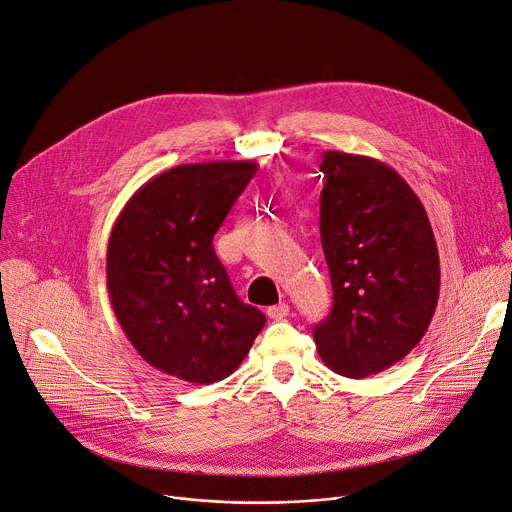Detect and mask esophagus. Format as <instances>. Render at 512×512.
Returning <instances> with one entry per match:
<instances>
[{
    "label": "esophagus",
    "mask_w": 512,
    "mask_h": 512,
    "mask_svg": "<svg viewBox=\"0 0 512 512\" xmlns=\"http://www.w3.org/2000/svg\"><path fill=\"white\" fill-rule=\"evenodd\" d=\"M289 311H291V307L287 305V303H278V305H272V307H268V311H266V315L270 317V319H282V317H287L289 315Z\"/></svg>",
    "instance_id": "34e87169"
}]
</instances>
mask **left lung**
Segmentation results:
<instances>
[{"instance_id": "8db88e82", "label": "left lung", "mask_w": 512, "mask_h": 512, "mask_svg": "<svg viewBox=\"0 0 512 512\" xmlns=\"http://www.w3.org/2000/svg\"><path fill=\"white\" fill-rule=\"evenodd\" d=\"M319 168L333 309L313 331L315 346L335 374L366 378L423 339L439 299L437 244L423 203L392 166L327 150Z\"/></svg>"}]
</instances>
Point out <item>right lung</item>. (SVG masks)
I'll use <instances>...</instances> for the list:
<instances>
[{
	"instance_id": "1",
	"label": "right lung",
	"mask_w": 512,
	"mask_h": 512,
	"mask_svg": "<svg viewBox=\"0 0 512 512\" xmlns=\"http://www.w3.org/2000/svg\"><path fill=\"white\" fill-rule=\"evenodd\" d=\"M258 164H179L144 183L107 242V293L136 352L191 384L230 376L266 317L238 299L213 236Z\"/></svg>"
}]
</instances>
